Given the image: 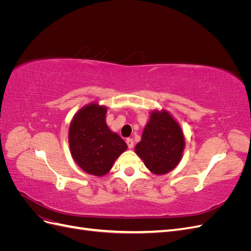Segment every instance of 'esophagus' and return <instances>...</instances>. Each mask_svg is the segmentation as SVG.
I'll return each mask as SVG.
<instances>
[{
  "label": "esophagus",
  "instance_id": "esophagus-1",
  "mask_svg": "<svg viewBox=\"0 0 251 251\" xmlns=\"http://www.w3.org/2000/svg\"><path fill=\"white\" fill-rule=\"evenodd\" d=\"M126 144L128 149H133L134 148V140L132 138H127L126 139Z\"/></svg>",
  "mask_w": 251,
  "mask_h": 251
}]
</instances>
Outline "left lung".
I'll use <instances>...</instances> for the list:
<instances>
[{"label": "left lung", "instance_id": "left-lung-1", "mask_svg": "<svg viewBox=\"0 0 251 251\" xmlns=\"http://www.w3.org/2000/svg\"><path fill=\"white\" fill-rule=\"evenodd\" d=\"M184 146V136L177 121L166 111H155L135 151L151 173L162 175L176 168Z\"/></svg>", "mask_w": 251, "mask_h": 251}]
</instances>
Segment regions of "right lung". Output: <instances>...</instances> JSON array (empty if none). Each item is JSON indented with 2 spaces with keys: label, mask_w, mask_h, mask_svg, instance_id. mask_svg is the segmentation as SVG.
I'll use <instances>...</instances> for the list:
<instances>
[{
  "label": "right lung",
  "mask_w": 251,
  "mask_h": 251,
  "mask_svg": "<svg viewBox=\"0 0 251 251\" xmlns=\"http://www.w3.org/2000/svg\"><path fill=\"white\" fill-rule=\"evenodd\" d=\"M107 108L91 103L79 110L71 121L69 146L74 161L94 176H103L115 159L126 150V143L105 124Z\"/></svg>",
  "instance_id": "add662e5"
}]
</instances>
